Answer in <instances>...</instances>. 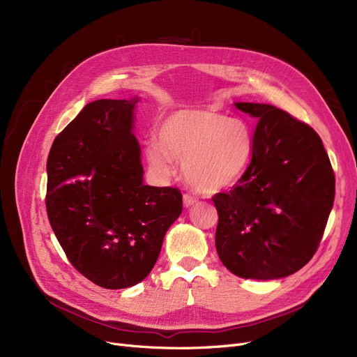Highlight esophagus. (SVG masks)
<instances>
[{"mask_svg":"<svg viewBox=\"0 0 357 357\" xmlns=\"http://www.w3.org/2000/svg\"><path fill=\"white\" fill-rule=\"evenodd\" d=\"M182 198H183V207H185V208L192 207V205H195L197 201H198L195 197H192V195H190V194H185Z\"/></svg>","mask_w":357,"mask_h":357,"instance_id":"34e87169","label":"esophagus"}]
</instances>
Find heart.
<instances>
[{
	"mask_svg": "<svg viewBox=\"0 0 357 357\" xmlns=\"http://www.w3.org/2000/svg\"><path fill=\"white\" fill-rule=\"evenodd\" d=\"M253 147V133L245 121L213 109L185 108L165 117L159 142L146 146V159L160 179L174 176L175 160L182 162L185 182L199 194L214 195L246 175Z\"/></svg>",
	"mask_w": 357,
	"mask_h": 357,
	"instance_id": "b5f03b06",
	"label": "heart"
}]
</instances>
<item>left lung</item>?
Masks as SVG:
<instances>
[{
  "label": "left lung",
  "mask_w": 357,
  "mask_h": 357,
  "mask_svg": "<svg viewBox=\"0 0 357 357\" xmlns=\"http://www.w3.org/2000/svg\"><path fill=\"white\" fill-rule=\"evenodd\" d=\"M257 119L250 166L218 213L215 249L243 279L287 278L305 266L323 237L334 202V174L315 131L269 104L234 102Z\"/></svg>",
  "instance_id": "obj_1"
}]
</instances>
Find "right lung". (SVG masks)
<instances>
[{"instance_id": "add662e5", "label": "right lung", "mask_w": 357, "mask_h": 357, "mask_svg": "<svg viewBox=\"0 0 357 357\" xmlns=\"http://www.w3.org/2000/svg\"><path fill=\"white\" fill-rule=\"evenodd\" d=\"M139 97L86 104L54 139L46 210L70 264L107 289L135 287L153 269L182 195L143 182L133 135Z\"/></svg>"}]
</instances>
